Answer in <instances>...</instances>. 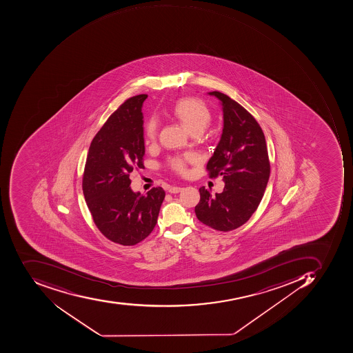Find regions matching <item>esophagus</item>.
<instances>
[{"instance_id":"34e87169","label":"esophagus","mask_w":353,"mask_h":353,"mask_svg":"<svg viewBox=\"0 0 353 353\" xmlns=\"http://www.w3.org/2000/svg\"><path fill=\"white\" fill-rule=\"evenodd\" d=\"M182 188L180 187H171L170 189H168V192L172 194H177L179 193V192L182 191Z\"/></svg>"}]
</instances>
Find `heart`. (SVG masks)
Wrapping results in <instances>:
<instances>
[{
  "instance_id": "1",
  "label": "heart",
  "mask_w": 353,
  "mask_h": 353,
  "mask_svg": "<svg viewBox=\"0 0 353 353\" xmlns=\"http://www.w3.org/2000/svg\"><path fill=\"white\" fill-rule=\"evenodd\" d=\"M174 117L181 123L182 126L192 132H203L211 122V113L203 101L195 99H180L173 107ZM158 134L157 120L152 119L146 125V134L150 140H154ZM193 159L192 154H187L185 158H176L171 161L172 168L177 173H185V163Z\"/></svg>"
}]
</instances>
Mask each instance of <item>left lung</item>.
Instances as JSON below:
<instances>
[{
  "label": "left lung",
  "mask_w": 353,
  "mask_h": 353,
  "mask_svg": "<svg viewBox=\"0 0 353 353\" xmlns=\"http://www.w3.org/2000/svg\"><path fill=\"white\" fill-rule=\"evenodd\" d=\"M208 94L219 101L223 127L207 170L210 177L223 176L225 188L212 196L201 187L195 213L207 226L226 232L242 226L260 205L270 179V160L256 119L228 95L219 91Z\"/></svg>",
  "instance_id": "left-lung-1"
}]
</instances>
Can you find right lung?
<instances>
[{
	"mask_svg": "<svg viewBox=\"0 0 353 353\" xmlns=\"http://www.w3.org/2000/svg\"><path fill=\"white\" fill-rule=\"evenodd\" d=\"M148 95L127 99L110 115L91 142L83 191L99 230L124 246L148 238L157 223L165 192L152 188L134 192L130 175L143 168V107Z\"/></svg>",
	"mask_w": 353,
	"mask_h": 353,
	"instance_id": "obj_1",
	"label": "right lung"
}]
</instances>
